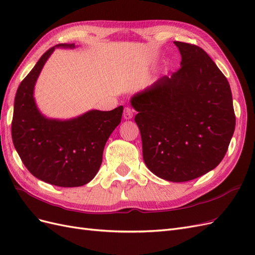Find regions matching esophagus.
Wrapping results in <instances>:
<instances>
[{"label":"esophagus","instance_id":"34e87169","mask_svg":"<svg viewBox=\"0 0 255 255\" xmlns=\"http://www.w3.org/2000/svg\"><path fill=\"white\" fill-rule=\"evenodd\" d=\"M133 110L130 109V107H126L125 111H123V118H125L126 120H129L133 118Z\"/></svg>","mask_w":255,"mask_h":255}]
</instances>
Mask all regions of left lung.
Segmentation results:
<instances>
[{
    "label": "left lung",
    "mask_w": 255,
    "mask_h": 255,
    "mask_svg": "<svg viewBox=\"0 0 255 255\" xmlns=\"http://www.w3.org/2000/svg\"><path fill=\"white\" fill-rule=\"evenodd\" d=\"M182 60L130 98L137 113L142 156L150 171L169 182H187L217 167L235 129L230 84L206 52L174 41Z\"/></svg>",
    "instance_id": "8db88e82"
}]
</instances>
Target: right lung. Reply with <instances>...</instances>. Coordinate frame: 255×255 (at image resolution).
<instances>
[{"instance_id":"obj_1","label":"right lung","mask_w":255,"mask_h":255,"mask_svg":"<svg viewBox=\"0 0 255 255\" xmlns=\"http://www.w3.org/2000/svg\"><path fill=\"white\" fill-rule=\"evenodd\" d=\"M59 43L45 52L19 85L13 104L11 137L22 163L37 179L59 187L89 183L102 164L105 143L121 122L123 106L110 112L91 110L68 120L43 116L34 89L44 64Z\"/></svg>"}]
</instances>
